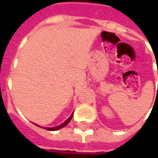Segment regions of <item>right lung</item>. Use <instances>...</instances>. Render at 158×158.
<instances>
[{
    "label": "right lung",
    "instance_id": "obj_1",
    "mask_svg": "<svg viewBox=\"0 0 158 158\" xmlns=\"http://www.w3.org/2000/svg\"><path fill=\"white\" fill-rule=\"evenodd\" d=\"M73 118V113L70 115V117L65 122H63L61 125H60V126H58V127H45V129L46 130H49V131H56V130H59V129H60V128H62L64 127H66L67 125L69 123V121L71 120V118Z\"/></svg>",
    "mask_w": 158,
    "mask_h": 158
}]
</instances>
